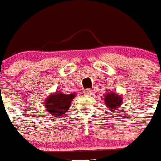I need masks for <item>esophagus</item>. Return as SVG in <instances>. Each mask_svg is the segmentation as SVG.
Masks as SVG:
<instances>
[{
    "label": "esophagus",
    "instance_id": "obj_1",
    "mask_svg": "<svg viewBox=\"0 0 161 161\" xmlns=\"http://www.w3.org/2000/svg\"><path fill=\"white\" fill-rule=\"evenodd\" d=\"M84 93L86 94H90L92 93V90H90V89L89 90H84Z\"/></svg>",
    "mask_w": 161,
    "mask_h": 161
}]
</instances>
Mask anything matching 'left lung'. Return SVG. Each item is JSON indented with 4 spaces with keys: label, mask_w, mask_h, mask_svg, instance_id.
<instances>
[{
    "label": "left lung",
    "mask_w": 161,
    "mask_h": 161,
    "mask_svg": "<svg viewBox=\"0 0 161 161\" xmlns=\"http://www.w3.org/2000/svg\"><path fill=\"white\" fill-rule=\"evenodd\" d=\"M104 101L106 106L109 108V110L116 111L121 106L122 97L114 92H110L104 96Z\"/></svg>",
    "instance_id": "obj_1"
}]
</instances>
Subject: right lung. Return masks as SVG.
Instances as JSON below:
<instances>
[{
    "mask_svg": "<svg viewBox=\"0 0 161 161\" xmlns=\"http://www.w3.org/2000/svg\"><path fill=\"white\" fill-rule=\"evenodd\" d=\"M75 94H65L60 92L52 94L45 101V108L52 116L60 118L71 107Z\"/></svg>",
    "mask_w": 161,
    "mask_h": 161,
    "instance_id": "1",
    "label": "right lung"
}]
</instances>
